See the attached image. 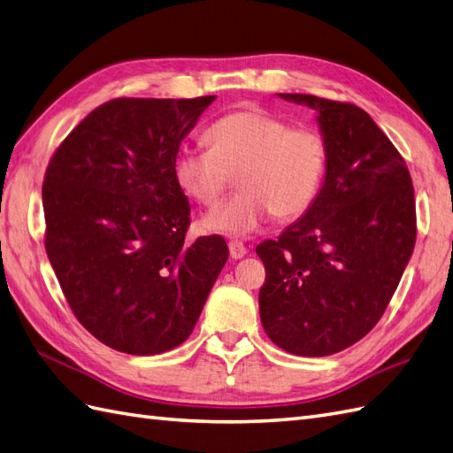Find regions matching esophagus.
<instances>
[{
    "label": "esophagus",
    "instance_id": "1",
    "mask_svg": "<svg viewBox=\"0 0 453 453\" xmlns=\"http://www.w3.org/2000/svg\"><path fill=\"white\" fill-rule=\"evenodd\" d=\"M229 254H231V258H234V260H239L247 254V247L242 245V241L231 239L229 241Z\"/></svg>",
    "mask_w": 453,
    "mask_h": 453
}]
</instances>
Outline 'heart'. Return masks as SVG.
Instances as JSON below:
<instances>
[{
  "label": "heart",
  "mask_w": 453,
  "mask_h": 453,
  "mask_svg": "<svg viewBox=\"0 0 453 453\" xmlns=\"http://www.w3.org/2000/svg\"><path fill=\"white\" fill-rule=\"evenodd\" d=\"M211 147H181L172 160L173 180L193 201L214 206L235 183L242 191L204 218L218 234L247 235L275 214H306L329 172L327 137L316 126L295 124L264 109L229 112L204 132Z\"/></svg>",
  "instance_id": "heart-1"
}]
</instances>
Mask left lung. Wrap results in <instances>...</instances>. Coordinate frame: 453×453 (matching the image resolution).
I'll use <instances>...</instances> for the list:
<instances>
[{"label":"left lung","instance_id":"1","mask_svg":"<svg viewBox=\"0 0 453 453\" xmlns=\"http://www.w3.org/2000/svg\"><path fill=\"white\" fill-rule=\"evenodd\" d=\"M280 97L319 112L329 172L314 206L257 247L265 268L260 319L283 350L331 356L364 339L396 291L415 247L413 185L364 109L308 94Z\"/></svg>","mask_w":453,"mask_h":453}]
</instances>
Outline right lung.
Returning <instances> with one entry per match:
<instances>
[{
  "instance_id": "right-lung-1",
  "label": "right lung",
  "mask_w": 453,
  "mask_h": 453,
  "mask_svg": "<svg viewBox=\"0 0 453 453\" xmlns=\"http://www.w3.org/2000/svg\"><path fill=\"white\" fill-rule=\"evenodd\" d=\"M214 99H111L45 170V252L76 319L119 352L180 346L229 257L219 235L185 241L191 206L172 172Z\"/></svg>"
}]
</instances>
